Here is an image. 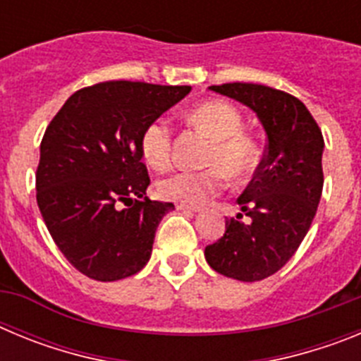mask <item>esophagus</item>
Masks as SVG:
<instances>
[{"label":"esophagus","instance_id":"1","mask_svg":"<svg viewBox=\"0 0 361 361\" xmlns=\"http://www.w3.org/2000/svg\"><path fill=\"white\" fill-rule=\"evenodd\" d=\"M177 209H183V212L197 213L200 212V206H190V204H177Z\"/></svg>","mask_w":361,"mask_h":361}]
</instances>
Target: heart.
I'll return each instance as SVG.
<instances>
[{
    "instance_id": "b5f03b06",
    "label": "heart",
    "mask_w": 361,
    "mask_h": 361,
    "mask_svg": "<svg viewBox=\"0 0 361 361\" xmlns=\"http://www.w3.org/2000/svg\"><path fill=\"white\" fill-rule=\"evenodd\" d=\"M190 124L213 139L204 164L208 170L171 171L155 184L157 195L164 200L197 206L216 195L233 180H242L257 164V146L242 133V116L224 101H206L188 111ZM141 155L153 170H164L171 162L173 132L166 117L149 121L141 133Z\"/></svg>"
}]
</instances>
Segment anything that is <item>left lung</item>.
<instances>
[{
	"mask_svg": "<svg viewBox=\"0 0 361 361\" xmlns=\"http://www.w3.org/2000/svg\"><path fill=\"white\" fill-rule=\"evenodd\" d=\"M209 90L250 106L267 135L262 161L237 199L242 213L226 219L224 237L204 250L216 273L257 282L282 269L311 228L324 188V137L311 111L288 92L253 82Z\"/></svg>",
	"mask_w": 361,
	"mask_h": 361,
	"instance_id": "1",
	"label": "left lung"
}]
</instances>
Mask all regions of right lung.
Returning a JSON list of instances; mask_svg holds the SVG:
<instances>
[{
    "mask_svg": "<svg viewBox=\"0 0 361 361\" xmlns=\"http://www.w3.org/2000/svg\"><path fill=\"white\" fill-rule=\"evenodd\" d=\"M190 92L191 86L97 82L70 95L47 126L37 206L59 251L88 279H126L149 260L159 222L173 204L146 197L141 133Z\"/></svg>",
    "mask_w": 361,
    "mask_h": 361,
    "instance_id": "right-lung-1",
    "label": "right lung"
}]
</instances>
